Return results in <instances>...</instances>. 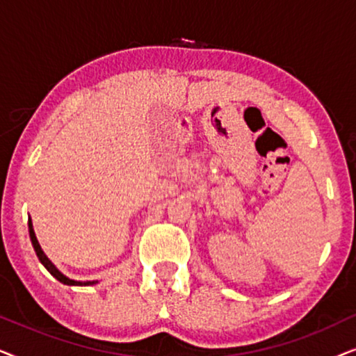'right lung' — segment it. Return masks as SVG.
<instances>
[{
    "mask_svg": "<svg viewBox=\"0 0 356 356\" xmlns=\"http://www.w3.org/2000/svg\"><path fill=\"white\" fill-rule=\"evenodd\" d=\"M29 235H31V241H32V246H33V250H35V252H37V257L38 259H40V262L43 266H45V269L50 272V274L55 277L56 280H60L61 284H65V285H76V286H86V285H95V284H99V282L97 280H87V282H81V280H74V279H70V277H66L65 274H63V272L58 269V267L53 264V262L48 259L47 257V254L45 252H43V250H42V246H40V243H38V240H37V236H35V232H33V225H32V220H31V217H29Z\"/></svg>",
    "mask_w": 356,
    "mask_h": 356,
    "instance_id": "obj_1",
    "label": "right lung"
}]
</instances>
